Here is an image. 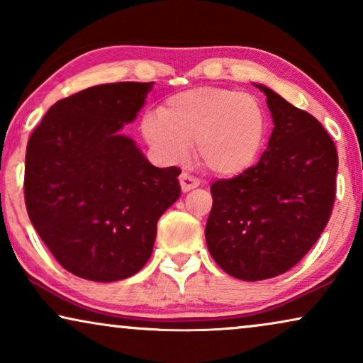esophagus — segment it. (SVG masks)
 Here are the masks:
<instances>
[{
  "instance_id": "obj_1",
  "label": "esophagus",
  "mask_w": 363,
  "mask_h": 363,
  "mask_svg": "<svg viewBox=\"0 0 363 363\" xmlns=\"http://www.w3.org/2000/svg\"><path fill=\"white\" fill-rule=\"evenodd\" d=\"M198 185H200V180H198L196 177L190 175L188 172H183L180 175V186L183 191H190V190H193V188H196Z\"/></svg>"
}]
</instances>
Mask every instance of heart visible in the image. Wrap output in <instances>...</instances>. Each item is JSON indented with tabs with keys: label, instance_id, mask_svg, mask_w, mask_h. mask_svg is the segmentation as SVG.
<instances>
[{
	"label": "heart",
	"instance_id": "b5f03b06",
	"mask_svg": "<svg viewBox=\"0 0 363 363\" xmlns=\"http://www.w3.org/2000/svg\"><path fill=\"white\" fill-rule=\"evenodd\" d=\"M142 135L167 163L188 160L191 145L206 170L236 177L255 165L266 142V116L247 92L200 87L170 97L142 118Z\"/></svg>",
	"mask_w": 363,
	"mask_h": 363
}]
</instances>
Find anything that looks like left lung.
Listing matches in <instances>:
<instances>
[{
  "mask_svg": "<svg viewBox=\"0 0 363 363\" xmlns=\"http://www.w3.org/2000/svg\"><path fill=\"white\" fill-rule=\"evenodd\" d=\"M274 128L261 160L211 185L208 251L226 274L269 279L304 257L329 223L339 167L322 123L264 86Z\"/></svg>",
  "mask_w": 363,
  "mask_h": 363,
  "instance_id": "8db88e82",
  "label": "left lung"
}]
</instances>
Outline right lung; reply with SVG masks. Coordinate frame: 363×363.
<instances>
[{
	"label": "right lung",
	"instance_id": "add662e5",
	"mask_svg": "<svg viewBox=\"0 0 363 363\" xmlns=\"http://www.w3.org/2000/svg\"><path fill=\"white\" fill-rule=\"evenodd\" d=\"M153 82H117L61 99L26 148L24 201L34 230L82 279L130 277L153 251L157 221L180 196L178 167L157 168L132 138Z\"/></svg>",
	"mask_w": 363,
	"mask_h": 363
}]
</instances>
